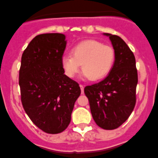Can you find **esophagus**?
<instances>
[{
	"label": "esophagus",
	"instance_id": "34e87169",
	"mask_svg": "<svg viewBox=\"0 0 158 158\" xmlns=\"http://www.w3.org/2000/svg\"><path fill=\"white\" fill-rule=\"evenodd\" d=\"M79 87H80V89H81V93L82 94H84V86H83L82 84H79Z\"/></svg>",
	"mask_w": 158,
	"mask_h": 158
}]
</instances>
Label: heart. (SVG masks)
I'll return each instance as SVG.
<instances>
[{
    "label": "heart",
    "mask_w": 158,
    "mask_h": 158,
    "mask_svg": "<svg viewBox=\"0 0 158 158\" xmlns=\"http://www.w3.org/2000/svg\"><path fill=\"white\" fill-rule=\"evenodd\" d=\"M114 61L115 52L113 47L90 40L76 44L72 50V55H64L61 64L69 78H74L82 65L83 77L96 81L110 73Z\"/></svg>",
    "instance_id": "obj_1"
}]
</instances>
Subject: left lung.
<instances>
[{
	"label": "left lung",
	"mask_w": 158,
	"mask_h": 158,
	"mask_svg": "<svg viewBox=\"0 0 158 158\" xmlns=\"http://www.w3.org/2000/svg\"><path fill=\"white\" fill-rule=\"evenodd\" d=\"M103 35L109 37L114 47V66L103 80L84 88V94L96 124L113 130L128 118L135 107L138 71L134 55L124 40L111 34Z\"/></svg>",
	"instance_id": "8db88e82"
}]
</instances>
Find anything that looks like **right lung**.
<instances>
[{"label": "right lung", "mask_w": 158, "mask_h": 158, "mask_svg": "<svg viewBox=\"0 0 158 158\" xmlns=\"http://www.w3.org/2000/svg\"><path fill=\"white\" fill-rule=\"evenodd\" d=\"M66 44L63 34H42L30 42L21 57L23 108L34 124L50 134L67 128L81 93L79 84L65 75L62 67Z\"/></svg>", "instance_id": "add662e5"}]
</instances>
